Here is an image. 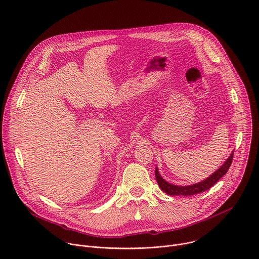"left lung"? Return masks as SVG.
Segmentation results:
<instances>
[{
  "mask_svg": "<svg viewBox=\"0 0 259 259\" xmlns=\"http://www.w3.org/2000/svg\"><path fill=\"white\" fill-rule=\"evenodd\" d=\"M233 158H234V152L229 157V159L226 161V163L221 166L216 172H214L212 175H210L208 178H206L202 182L193 184V186H189V187H177V186H174V184L168 183L161 177V175L159 174L158 168H156V170H155V175H156V179H157L159 187L166 194H168L170 196H194V195H197V194H200L202 192L209 190L221 177L225 176L232 165Z\"/></svg>",
  "mask_w": 259,
  "mask_h": 259,
  "instance_id": "obj_1",
  "label": "left lung"
}]
</instances>
